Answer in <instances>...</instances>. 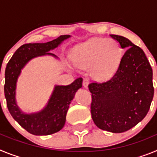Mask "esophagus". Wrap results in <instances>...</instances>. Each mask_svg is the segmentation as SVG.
Returning a JSON list of instances; mask_svg holds the SVG:
<instances>
[{
  "instance_id": "esophagus-1",
  "label": "esophagus",
  "mask_w": 157,
  "mask_h": 157,
  "mask_svg": "<svg viewBox=\"0 0 157 157\" xmlns=\"http://www.w3.org/2000/svg\"><path fill=\"white\" fill-rule=\"evenodd\" d=\"M82 84H83V86L86 87H86L88 86V84H89V79H88V78H84V79H83Z\"/></svg>"
}]
</instances>
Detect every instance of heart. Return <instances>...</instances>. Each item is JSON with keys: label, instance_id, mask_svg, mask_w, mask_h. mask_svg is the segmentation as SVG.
<instances>
[{"label": "heart", "instance_id": "obj_1", "mask_svg": "<svg viewBox=\"0 0 157 157\" xmlns=\"http://www.w3.org/2000/svg\"><path fill=\"white\" fill-rule=\"evenodd\" d=\"M123 56V49L116 40L96 37L75 48L74 61L80 68H90L97 80L103 81L116 74Z\"/></svg>", "mask_w": 157, "mask_h": 157}]
</instances>
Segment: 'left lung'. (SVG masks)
Instances as JSON below:
<instances>
[{
  "label": "left lung",
  "mask_w": 157,
  "mask_h": 157,
  "mask_svg": "<svg viewBox=\"0 0 157 157\" xmlns=\"http://www.w3.org/2000/svg\"><path fill=\"white\" fill-rule=\"evenodd\" d=\"M110 36L127 50L110 79L89 84L91 116L101 130L122 133L137 125L149 112L154 94L152 69L140 47L123 36Z\"/></svg>",
  "instance_id": "8db88e82"
}]
</instances>
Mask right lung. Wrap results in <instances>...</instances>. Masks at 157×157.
Listing matches in <instances>:
<instances>
[{
	"mask_svg": "<svg viewBox=\"0 0 157 157\" xmlns=\"http://www.w3.org/2000/svg\"><path fill=\"white\" fill-rule=\"evenodd\" d=\"M70 37L61 35L46 43H28L21 45L13 54L5 68V96L7 107L13 119L29 133L34 135H48L61 130L66 121L67 112L77 90L82 86V78H78L68 86H56L47 106L35 114H24L16 103V86L18 76L25 64L35 56L52 55L48 52Z\"/></svg>",
	"mask_w": 157,
	"mask_h": 157,
	"instance_id": "right-lung-1",
	"label": "right lung"
}]
</instances>
